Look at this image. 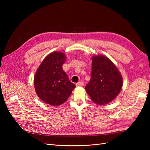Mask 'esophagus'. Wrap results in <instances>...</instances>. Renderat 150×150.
I'll use <instances>...</instances> for the list:
<instances>
[{"label": "esophagus", "instance_id": "obj_1", "mask_svg": "<svg viewBox=\"0 0 150 150\" xmlns=\"http://www.w3.org/2000/svg\"><path fill=\"white\" fill-rule=\"evenodd\" d=\"M84 83L83 82V81H79V82L76 84V86H84Z\"/></svg>", "mask_w": 150, "mask_h": 150}]
</instances>
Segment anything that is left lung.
I'll return each mask as SVG.
<instances>
[{
	"instance_id": "1",
	"label": "left lung",
	"mask_w": 150,
	"mask_h": 150,
	"mask_svg": "<svg viewBox=\"0 0 150 150\" xmlns=\"http://www.w3.org/2000/svg\"><path fill=\"white\" fill-rule=\"evenodd\" d=\"M122 78L112 61L102 55L92 58L91 78L86 91L95 103L104 105L111 102L120 93Z\"/></svg>"
}]
</instances>
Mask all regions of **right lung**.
Instances as JSON below:
<instances>
[{
  "mask_svg": "<svg viewBox=\"0 0 150 150\" xmlns=\"http://www.w3.org/2000/svg\"><path fill=\"white\" fill-rule=\"evenodd\" d=\"M66 55L53 52L44 59L34 76V87L39 98L51 106H59L66 101L76 86L62 69Z\"/></svg>",
  "mask_w": 150,
  "mask_h": 150,
  "instance_id": "1",
  "label": "right lung"
}]
</instances>
